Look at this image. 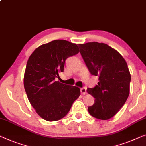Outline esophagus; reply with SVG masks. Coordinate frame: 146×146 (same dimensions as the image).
<instances>
[{
  "label": "esophagus",
  "mask_w": 146,
  "mask_h": 146,
  "mask_svg": "<svg viewBox=\"0 0 146 146\" xmlns=\"http://www.w3.org/2000/svg\"><path fill=\"white\" fill-rule=\"evenodd\" d=\"M80 92L82 95L86 94V88H80Z\"/></svg>",
  "instance_id": "34e87169"
}]
</instances>
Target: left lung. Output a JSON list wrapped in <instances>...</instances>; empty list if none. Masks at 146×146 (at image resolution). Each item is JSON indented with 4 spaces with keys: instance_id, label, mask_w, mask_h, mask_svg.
<instances>
[{
    "instance_id": "left-lung-1",
    "label": "left lung",
    "mask_w": 146,
    "mask_h": 146,
    "mask_svg": "<svg viewBox=\"0 0 146 146\" xmlns=\"http://www.w3.org/2000/svg\"><path fill=\"white\" fill-rule=\"evenodd\" d=\"M79 45L91 74L99 77L98 85L87 89L95 98L88 112L96 119L108 120L119 112L129 96L131 76L127 63L107 44L92 42Z\"/></svg>"
}]
</instances>
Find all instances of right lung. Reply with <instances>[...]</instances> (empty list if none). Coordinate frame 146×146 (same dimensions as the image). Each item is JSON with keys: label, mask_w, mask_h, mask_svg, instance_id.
<instances>
[{"label": "right lung", "mask_w": 146, "mask_h": 146, "mask_svg": "<svg viewBox=\"0 0 146 146\" xmlns=\"http://www.w3.org/2000/svg\"><path fill=\"white\" fill-rule=\"evenodd\" d=\"M80 52L76 44L54 40L37 47L27 62L24 85L29 103L44 120L56 121L64 117L80 90L56 81L65 61Z\"/></svg>", "instance_id": "add662e5"}]
</instances>
